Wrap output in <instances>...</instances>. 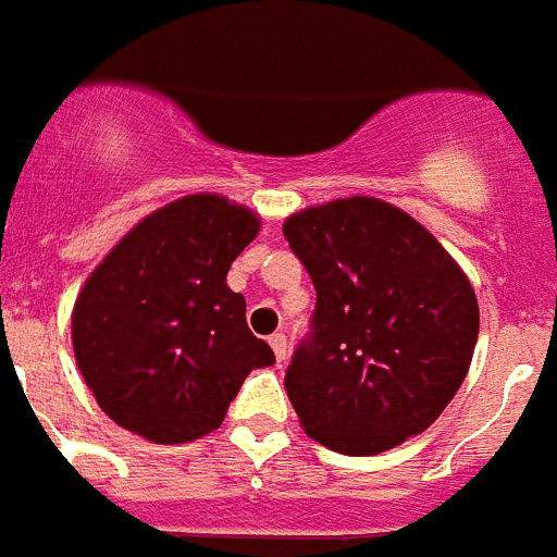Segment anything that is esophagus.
<instances>
[{"mask_svg":"<svg viewBox=\"0 0 557 557\" xmlns=\"http://www.w3.org/2000/svg\"><path fill=\"white\" fill-rule=\"evenodd\" d=\"M270 347H273V352H275V361H278V364H284V361H287V352H289L287 335L284 333L270 335Z\"/></svg>","mask_w":557,"mask_h":557,"instance_id":"obj_1","label":"esophagus"}]
</instances>
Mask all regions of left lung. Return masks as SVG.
Segmentation results:
<instances>
[{
    "label": "left lung",
    "instance_id": "left-lung-1",
    "mask_svg": "<svg viewBox=\"0 0 557 557\" xmlns=\"http://www.w3.org/2000/svg\"><path fill=\"white\" fill-rule=\"evenodd\" d=\"M315 287L310 333L284 389L310 438L375 455L424 433L467 379L478 301L430 230L352 196L284 222Z\"/></svg>",
    "mask_w": 557,
    "mask_h": 557
}]
</instances>
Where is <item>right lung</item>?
Masks as SVG:
<instances>
[{
	"mask_svg": "<svg viewBox=\"0 0 557 557\" xmlns=\"http://www.w3.org/2000/svg\"><path fill=\"white\" fill-rule=\"evenodd\" d=\"M259 219L199 193L141 219L94 270L73 307L85 384L119 426L156 444L219 430L245 379L275 364L250 333L227 270Z\"/></svg>",
	"mask_w": 557,
	"mask_h": 557,
	"instance_id": "right-lung-1",
	"label": "right lung"
}]
</instances>
